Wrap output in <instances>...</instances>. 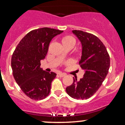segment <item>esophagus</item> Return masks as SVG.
Instances as JSON below:
<instances>
[{
	"label": "esophagus",
	"mask_w": 125,
	"mask_h": 125,
	"mask_svg": "<svg viewBox=\"0 0 125 125\" xmlns=\"http://www.w3.org/2000/svg\"><path fill=\"white\" fill-rule=\"evenodd\" d=\"M59 77H63L66 76V74H65V73H59Z\"/></svg>",
	"instance_id": "34e87169"
}]
</instances>
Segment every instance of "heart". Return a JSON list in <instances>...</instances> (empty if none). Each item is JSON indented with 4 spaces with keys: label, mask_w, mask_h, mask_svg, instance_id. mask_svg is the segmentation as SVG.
Segmentation results:
<instances>
[{
    "label": "heart",
    "mask_w": 125,
    "mask_h": 125,
    "mask_svg": "<svg viewBox=\"0 0 125 125\" xmlns=\"http://www.w3.org/2000/svg\"><path fill=\"white\" fill-rule=\"evenodd\" d=\"M61 41L63 46H71L72 48L74 46V45L75 43V39L72 37L71 36H69V35L64 36L63 37H62Z\"/></svg>",
    "instance_id": "heart-1"
}]
</instances>
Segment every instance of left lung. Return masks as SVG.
<instances>
[{"mask_svg": "<svg viewBox=\"0 0 125 125\" xmlns=\"http://www.w3.org/2000/svg\"><path fill=\"white\" fill-rule=\"evenodd\" d=\"M82 45L79 65L85 71L79 81L73 77V83L66 88L67 94L77 100L88 99L98 91L105 79L110 66V57L102 42L93 34L73 30Z\"/></svg>", "mask_w": 125, "mask_h": 125, "instance_id": "left-lung-1", "label": "left lung"}]
</instances>
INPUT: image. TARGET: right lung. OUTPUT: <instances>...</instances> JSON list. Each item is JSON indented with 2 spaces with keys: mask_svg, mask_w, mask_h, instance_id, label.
<instances>
[{
  "mask_svg": "<svg viewBox=\"0 0 125 125\" xmlns=\"http://www.w3.org/2000/svg\"><path fill=\"white\" fill-rule=\"evenodd\" d=\"M63 31L45 27L29 32L16 46L11 57L15 80L26 96L34 100L45 99L57 74L40 68L52 39Z\"/></svg>",
  "mask_w": 125,
  "mask_h": 125,
  "instance_id": "add662e5",
  "label": "right lung"
}]
</instances>
